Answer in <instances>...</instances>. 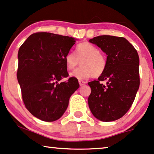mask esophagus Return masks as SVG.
Returning <instances> with one entry per match:
<instances>
[{
    "label": "esophagus",
    "instance_id": "obj_1",
    "mask_svg": "<svg viewBox=\"0 0 154 154\" xmlns=\"http://www.w3.org/2000/svg\"><path fill=\"white\" fill-rule=\"evenodd\" d=\"M79 85H80V86H83V85H85L86 82H85V81L81 80V79H79Z\"/></svg>",
    "mask_w": 154,
    "mask_h": 154
}]
</instances>
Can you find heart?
I'll use <instances>...</instances> for the list:
<instances>
[{"mask_svg":"<svg viewBox=\"0 0 154 154\" xmlns=\"http://www.w3.org/2000/svg\"><path fill=\"white\" fill-rule=\"evenodd\" d=\"M65 61L68 70H73L78 65L82 67L71 74L77 79H85L92 76H101L107 67V59L97 46L89 42H83L76 48V53L69 51L65 55Z\"/></svg>","mask_w":154,"mask_h":154,"instance_id":"heart-1","label":"heart"}]
</instances>
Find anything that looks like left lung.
<instances>
[{
	"label": "left lung",
	"instance_id": "left-lung-1",
	"mask_svg": "<svg viewBox=\"0 0 154 154\" xmlns=\"http://www.w3.org/2000/svg\"><path fill=\"white\" fill-rule=\"evenodd\" d=\"M89 42L107 55V67L97 80L88 83L91 92L88 103L94 116L103 122L122 118L128 111L139 87V59L134 47L126 38L102 35ZM103 81H106L103 85Z\"/></svg>",
	"mask_w": 154,
	"mask_h": 154
}]
</instances>
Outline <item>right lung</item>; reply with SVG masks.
I'll list each match as a JSON object with an SVG mask.
<instances>
[{"label":"right lung","mask_w":154,"mask_h":154,"mask_svg":"<svg viewBox=\"0 0 154 154\" xmlns=\"http://www.w3.org/2000/svg\"><path fill=\"white\" fill-rule=\"evenodd\" d=\"M76 40L49 32L32 34L18 51L17 77L26 109L43 121L58 120L66 110L72 94L79 87L68 77L65 56Z\"/></svg>","instance_id":"obj_1"}]
</instances>
